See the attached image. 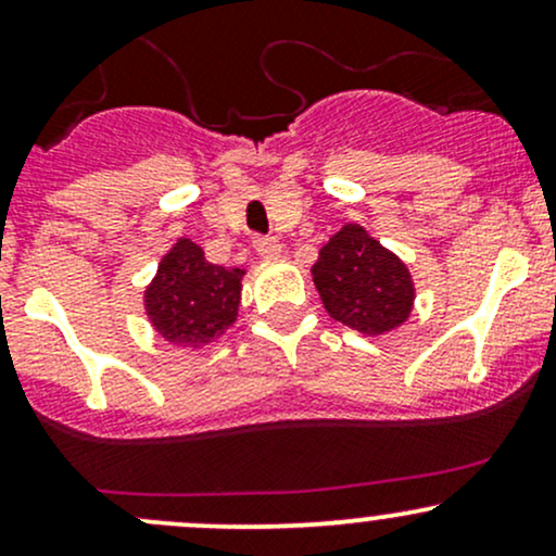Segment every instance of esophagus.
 <instances>
[{
    "mask_svg": "<svg viewBox=\"0 0 556 556\" xmlns=\"http://www.w3.org/2000/svg\"><path fill=\"white\" fill-rule=\"evenodd\" d=\"M253 248H256V253L261 258H279V253H282V242L277 238H256L253 240Z\"/></svg>",
    "mask_w": 556,
    "mask_h": 556,
    "instance_id": "obj_1",
    "label": "esophagus"
}]
</instances>
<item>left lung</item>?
<instances>
[{
	"mask_svg": "<svg viewBox=\"0 0 556 556\" xmlns=\"http://www.w3.org/2000/svg\"><path fill=\"white\" fill-rule=\"evenodd\" d=\"M311 274L327 314L366 337L394 331L413 314L410 269L361 225L331 235Z\"/></svg>",
	"mask_w": 556,
	"mask_h": 556,
	"instance_id": "left-lung-1",
	"label": "left lung"
}]
</instances>
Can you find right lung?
Returning <instances> with one entry per match:
<instances>
[{
  "label": "right lung",
  "mask_w": 556,
  "mask_h": 556,
  "mask_svg": "<svg viewBox=\"0 0 556 556\" xmlns=\"http://www.w3.org/2000/svg\"><path fill=\"white\" fill-rule=\"evenodd\" d=\"M245 269L208 264L201 245L180 238L143 290L146 316L169 344L201 350L238 321Z\"/></svg>",
  "instance_id": "1"
}]
</instances>
